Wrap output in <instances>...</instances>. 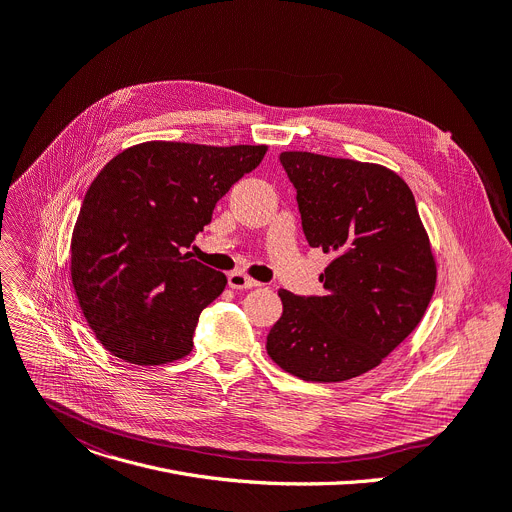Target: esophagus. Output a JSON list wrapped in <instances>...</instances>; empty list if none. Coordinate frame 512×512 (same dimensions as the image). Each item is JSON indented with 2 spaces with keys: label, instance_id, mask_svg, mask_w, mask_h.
<instances>
[{
  "label": "esophagus",
  "instance_id": "esophagus-1",
  "mask_svg": "<svg viewBox=\"0 0 512 512\" xmlns=\"http://www.w3.org/2000/svg\"><path fill=\"white\" fill-rule=\"evenodd\" d=\"M228 286L232 290H251V288H257L259 284L255 280H251V277H247L245 273L235 271V273L228 275Z\"/></svg>",
  "mask_w": 512,
  "mask_h": 512
}]
</instances>
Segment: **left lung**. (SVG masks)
<instances>
[{
	"label": "left lung",
	"instance_id": "8db88e82",
	"mask_svg": "<svg viewBox=\"0 0 512 512\" xmlns=\"http://www.w3.org/2000/svg\"><path fill=\"white\" fill-rule=\"evenodd\" d=\"M310 247L333 253L324 296L280 290L284 312L267 353L306 382H345L374 369L421 322L437 265L414 196L376 163L286 151Z\"/></svg>",
	"mask_w": 512,
	"mask_h": 512
}]
</instances>
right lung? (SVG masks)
<instances>
[{
	"mask_svg": "<svg viewBox=\"0 0 512 512\" xmlns=\"http://www.w3.org/2000/svg\"><path fill=\"white\" fill-rule=\"evenodd\" d=\"M265 153V145L151 141L118 153L91 181L71 237V284L112 355L163 365L192 351L200 312L226 275L183 249Z\"/></svg>",
	"mask_w": 512,
	"mask_h": 512,
	"instance_id": "obj_1",
	"label": "right lung"
}]
</instances>
